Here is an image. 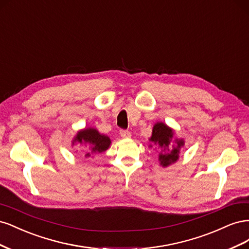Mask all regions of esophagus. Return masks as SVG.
Listing matches in <instances>:
<instances>
[{
    "mask_svg": "<svg viewBox=\"0 0 249 249\" xmlns=\"http://www.w3.org/2000/svg\"><path fill=\"white\" fill-rule=\"evenodd\" d=\"M120 136L123 138H131V132L126 131V130H120Z\"/></svg>",
    "mask_w": 249,
    "mask_h": 249,
    "instance_id": "obj_1",
    "label": "esophagus"
}]
</instances>
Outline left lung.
I'll return each mask as SVG.
<instances>
[{
	"label": "left lung",
	"instance_id": "obj_1",
	"mask_svg": "<svg viewBox=\"0 0 249 249\" xmlns=\"http://www.w3.org/2000/svg\"><path fill=\"white\" fill-rule=\"evenodd\" d=\"M173 130L163 123H157L153 127L149 140L160 148L159 161L163 167H167L178 160L179 149L185 144L183 139H176V144H173ZM149 146L152 147V145Z\"/></svg>",
	"mask_w": 249,
	"mask_h": 249
}]
</instances>
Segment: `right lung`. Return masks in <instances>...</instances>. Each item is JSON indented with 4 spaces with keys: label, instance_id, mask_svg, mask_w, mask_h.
Here are the masks:
<instances>
[{
    "label": "right lung",
    "instance_id": "right-lung-1",
    "mask_svg": "<svg viewBox=\"0 0 249 249\" xmlns=\"http://www.w3.org/2000/svg\"><path fill=\"white\" fill-rule=\"evenodd\" d=\"M76 142L87 146L88 149L85 150V158H92L95 155L106 152L111 144V140L108 136L101 134L93 127L79 131L77 136L72 140V144Z\"/></svg>",
    "mask_w": 249,
    "mask_h": 249
}]
</instances>
